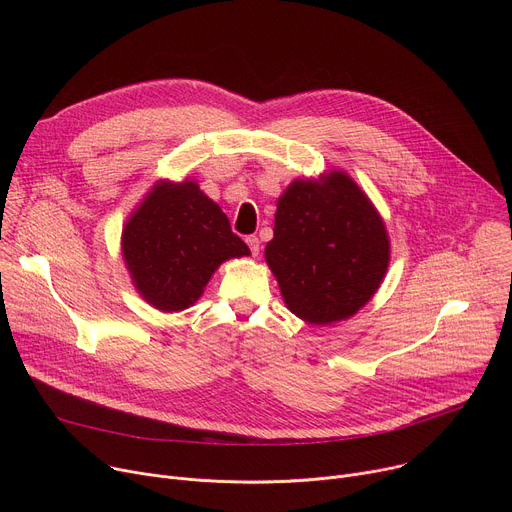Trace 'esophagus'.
Here are the masks:
<instances>
[{
    "instance_id": "esophagus-1",
    "label": "esophagus",
    "mask_w": 512,
    "mask_h": 512,
    "mask_svg": "<svg viewBox=\"0 0 512 512\" xmlns=\"http://www.w3.org/2000/svg\"><path fill=\"white\" fill-rule=\"evenodd\" d=\"M247 245L251 249V255L257 257L259 255V239L255 235H251V237H247Z\"/></svg>"
}]
</instances>
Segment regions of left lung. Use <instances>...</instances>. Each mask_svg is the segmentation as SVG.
Listing matches in <instances>:
<instances>
[{
	"mask_svg": "<svg viewBox=\"0 0 512 512\" xmlns=\"http://www.w3.org/2000/svg\"><path fill=\"white\" fill-rule=\"evenodd\" d=\"M265 261L287 310L328 326L352 318L377 294L391 241L367 192L344 170H328L283 190Z\"/></svg>",
	"mask_w": 512,
	"mask_h": 512,
	"instance_id": "1",
	"label": "left lung"
}]
</instances>
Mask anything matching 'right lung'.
Listing matches in <instances>:
<instances>
[{"label":"right lung","instance_id":"add662e5","mask_svg":"<svg viewBox=\"0 0 512 512\" xmlns=\"http://www.w3.org/2000/svg\"><path fill=\"white\" fill-rule=\"evenodd\" d=\"M121 255L137 294L160 312L194 306L214 271L249 257L223 208L196 180H158L121 231Z\"/></svg>","mask_w":512,"mask_h":512}]
</instances>
